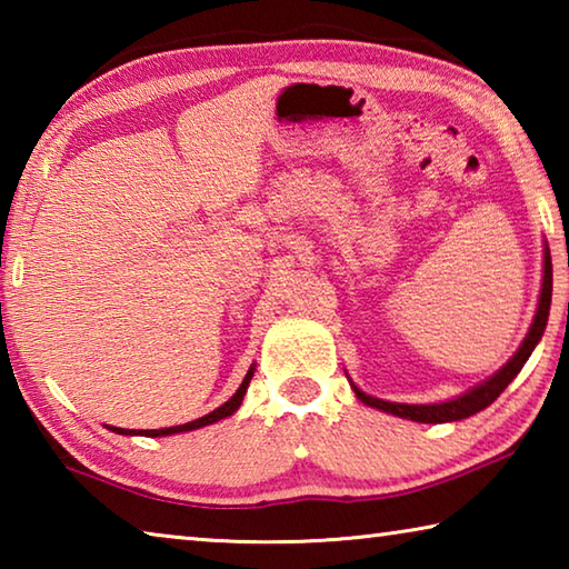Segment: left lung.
<instances>
[{
    "mask_svg": "<svg viewBox=\"0 0 569 569\" xmlns=\"http://www.w3.org/2000/svg\"><path fill=\"white\" fill-rule=\"evenodd\" d=\"M550 303H552V261H550V250H545V278H542V293H539V306H537V316L532 321V329H529L527 339L519 346V351L502 366V371H497L492 379H487L485 383H479L477 389H471L467 393H461L459 399L451 401H441V403H391L383 399H373L369 393H363L361 389H356V397H359L363 403L369 407H377L381 411H389L393 417L401 419H411V421H421V423H445V421H459L467 419L471 413H477L481 409H487L499 393H502L512 379L522 371V366L527 363L529 353L535 351L537 341L542 339L545 326H547V316H550Z\"/></svg>",
    "mask_w": 569,
    "mask_h": 569,
    "instance_id": "8db88e82",
    "label": "left lung"
}]
</instances>
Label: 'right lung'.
Here are the masks:
<instances>
[{
    "label": "right lung",
    "mask_w": 569,
    "mask_h": 569,
    "mask_svg": "<svg viewBox=\"0 0 569 569\" xmlns=\"http://www.w3.org/2000/svg\"><path fill=\"white\" fill-rule=\"evenodd\" d=\"M250 379H253V366H250V369H248L243 383H240V389L233 393V397H230V399L223 403V407H218L216 411H210V413H206V417H200V419H196V421L180 423V427L148 429V431H146V429H142V431H132V429H118V427H110V429H112V431H118V435H142V437H168V435H180V431L200 429V427H206V423H213V421H218V419H226V417H230V413H233V411L240 407V401H243V393H246V389H248Z\"/></svg>",
    "instance_id": "obj_1"
}]
</instances>
